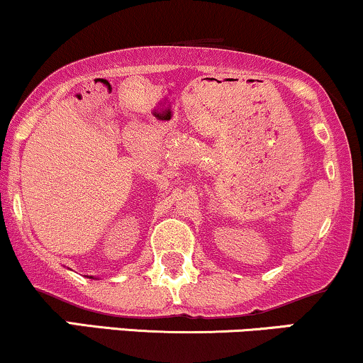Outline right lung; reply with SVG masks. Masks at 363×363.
I'll return each mask as SVG.
<instances>
[{"label":"right lung","instance_id":"add662e5","mask_svg":"<svg viewBox=\"0 0 363 363\" xmlns=\"http://www.w3.org/2000/svg\"><path fill=\"white\" fill-rule=\"evenodd\" d=\"M91 279H94V277H93V276H91Z\"/></svg>","mask_w":363,"mask_h":363}]
</instances>
